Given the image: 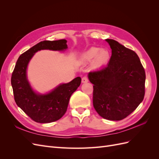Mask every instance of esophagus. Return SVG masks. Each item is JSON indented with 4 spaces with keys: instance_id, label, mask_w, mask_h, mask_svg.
<instances>
[{
    "instance_id": "obj_1",
    "label": "esophagus",
    "mask_w": 159,
    "mask_h": 159,
    "mask_svg": "<svg viewBox=\"0 0 159 159\" xmlns=\"http://www.w3.org/2000/svg\"><path fill=\"white\" fill-rule=\"evenodd\" d=\"M88 81L89 80H88V77H86V76L83 77L82 79H81V82H82V83H86V82H88Z\"/></svg>"
}]
</instances>
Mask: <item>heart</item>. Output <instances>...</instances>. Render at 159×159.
Listing matches in <instances>:
<instances>
[{"label":"heart","mask_w":159,"mask_h":159,"mask_svg":"<svg viewBox=\"0 0 159 159\" xmlns=\"http://www.w3.org/2000/svg\"><path fill=\"white\" fill-rule=\"evenodd\" d=\"M109 58V53L105 49L98 47H91L81 55V60L83 62H89L92 60L94 67H99L105 64Z\"/></svg>","instance_id":"obj_1"}]
</instances>
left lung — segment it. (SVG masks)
I'll use <instances>...</instances> for the list:
<instances>
[{"label":"left lung","mask_w":159,"mask_h":159,"mask_svg":"<svg viewBox=\"0 0 159 159\" xmlns=\"http://www.w3.org/2000/svg\"><path fill=\"white\" fill-rule=\"evenodd\" d=\"M112 54L107 66L90 71L93 105L104 119L119 121L137 109L145 93V71L137 54L117 41L106 39Z\"/></svg>","instance_id":"8db88e82"}]
</instances>
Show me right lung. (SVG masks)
<instances>
[{
	"instance_id": "obj_1",
	"label": "right lung",
	"mask_w": 159,
	"mask_h": 159,
	"mask_svg": "<svg viewBox=\"0 0 159 159\" xmlns=\"http://www.w3.org/2000/svg\"><path fill=\"white\" fill-rule=\"evenodd\" d=\"M67 41H42L24 52L16 61L11 77L14 98L18 106L33 121L40 123H52L66 113L71 94L80 86L81 79L77 77L70 82L60 85L50 93H34L26 78V68L33 55L40 50H63L68 48Z\"/></svg>"
}]
</instances>
